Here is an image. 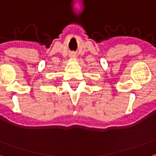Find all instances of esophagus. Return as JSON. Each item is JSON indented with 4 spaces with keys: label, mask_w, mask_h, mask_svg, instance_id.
Returning <instances> with one entry per match:
<instances>
[{
    "label": "esophagus",
    "mask_w": 156,
    "mask_h": 156,
    "mask_svg": "<svg viewBox=\"0 0 156 156\" xmlns=\"http://www.w3.org/2000/svg\"><path fill=\"white\" fill-rule=\"evenodd\" d=\"M70 56L72 58H74V57H76V55H75V54H71Z\"/></svg>",
    "instance_id": "obj_1"
}]
</instances>
